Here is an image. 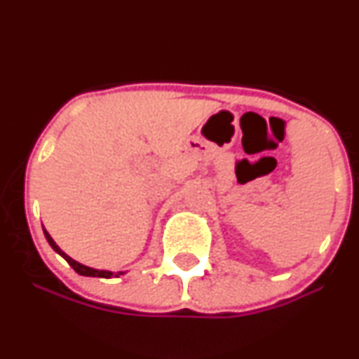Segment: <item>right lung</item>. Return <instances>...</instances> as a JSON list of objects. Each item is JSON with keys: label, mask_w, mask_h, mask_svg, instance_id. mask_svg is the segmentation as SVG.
Segmentation results:
<instances>
[{"label": "right lung", "mask_w": 359, "mask_h": 359, "mask_svg": "<svg viewBox=\"0 0 359 359\" xmlns=\"http://www.w3.org/2000/svg\"><path fill=\"white\" fill-rule=\"evenodd\" d=\"M43 233H45V238H47V241H48V245L52 246L53 250L57 251V253L60 255L62 258L65 259V262L69 263V265L72 266L74 270L77 271V273L79 275H84V277H100V278H113V277H118V275H121V273H113V271H106V270H94V269H89V266H84V265H81V263H77L76 259H72L71 257H67V255L64 253V251H62L59 246L55 245V241L52 240L50 238V234H48L47 231H45L43 229Z\"/></svg>", "instance_id": "add662e5"}]
</instances>
